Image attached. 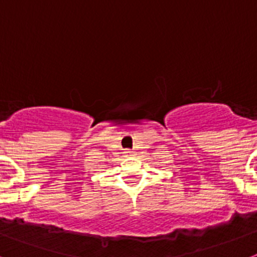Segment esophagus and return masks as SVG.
Segmentation results:
<instances>
[{
	"label": "esophagus",
	"mask_w": 257,
	"mask_h": 257,
	"mask_svg": "<svg viewBox=\"0 0 257 257\" xmlns=\"http://www.w3.org/2000/svg\"><path fill=\"white\" fill-rule=\"evenodd\" d=\"M124 153H126V156H134V153H135V152L130 151V149H127V151L124 152Z\"/></svg>",
	"instance_id": "esophagus-1"
}]
</instances>
